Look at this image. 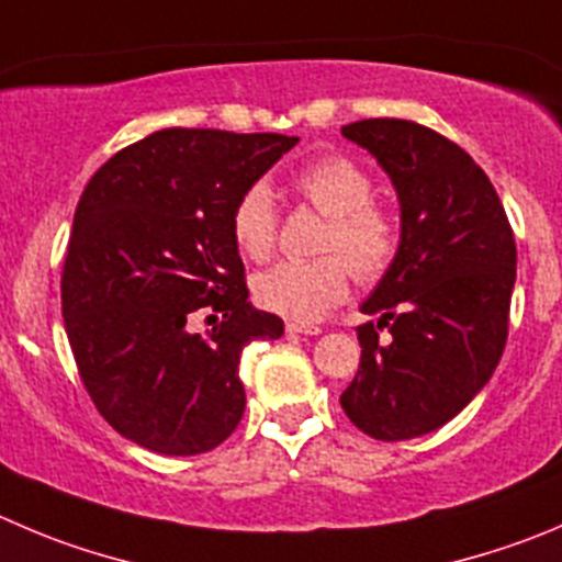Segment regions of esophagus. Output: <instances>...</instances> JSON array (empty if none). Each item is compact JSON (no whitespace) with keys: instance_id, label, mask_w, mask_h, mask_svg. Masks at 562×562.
Listing matches in <instances>:
<instances>
[{"instance_id":"esophagus-1","label":"esophagus","mask_w":562,"mask_h":562,"mask_svg":"<svg viewBox=\"0 0 562 562\" xmlns=\"http://www.w3.org/2000/svg\"><path fill=\"white\" fill-rule=\"evenodd\" d=\"M286 334H303V336H317L323 334V328L306 323H286Z\"/></svg>"}]
</instances>
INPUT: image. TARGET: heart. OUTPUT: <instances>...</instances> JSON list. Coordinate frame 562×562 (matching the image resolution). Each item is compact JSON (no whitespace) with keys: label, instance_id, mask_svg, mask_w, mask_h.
<instances>
[{"label":"heart","instance_id":"b5f03b06","mask_svg":"<svg viewBox=\"0 0 562 562\" xmlns=\"http://www.w3.org/2000/svg\"><path fill=\"white\" fill-rule=\"evenodd\" d=\"M295 187L308 204L328 217L319 250L323 259L278 261L254 278V295L267 312L281 317L319 319L345 301L350 272L361 284L386 276L397 256V223L375 204V181L358 162L328 154L297 170ZM278 232L276 198L265 181L239 192L232 210V237L248 259L265 261Z\"/></svg>","mask_w":562,"mask_h":562}]
</instances>
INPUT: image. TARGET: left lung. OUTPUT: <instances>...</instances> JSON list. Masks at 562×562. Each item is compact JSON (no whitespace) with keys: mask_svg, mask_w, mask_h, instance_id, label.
Returning a JSON list of instances; mask_svg holds the SVG:
<instances>
[{"mask_svg":"<svg viewBox=\"0 0 562 562\" xmlns=\"http://www.w3.org/2000/svg\"><path fill=\"white\" fill-rule=\"evenodd\" d=\"M392 179L400 245L361 303V364L339 403L378 441L425 436L491 381L507 339L516 243L477 162L427 126L370 117L341 126ZM386 327L387 334L380 330Z\"/></svg>","mask_w":562,"mask_h":562,"instance_id":"8db88e82","label":"left lung"}]
</instances>
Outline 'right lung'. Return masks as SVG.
<instances>
[{
	"mask_svg": "<svg viewBox=\"0 0 562 562\" xmlns=\"http://www.w3.org/2000/svg\"><path fill=\"white\" fill-rule=\"evenodd\" d=\"M297 137L162 130L106 159L79 198L63 317L79 375L117 432L201 456L239 425V356L284 323L254 308L232 237L239 192ZM211 312V328L196 317Z\"/></svg>",
	"mask_w": 562,
	"mask_h": 562,
	"instance_id": "1",
	"label": "right lung"
}]
</instances>
